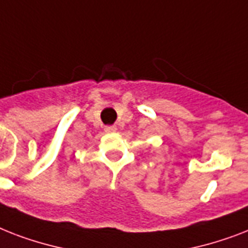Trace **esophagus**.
Segmentation results:
<instances>
[{"label": "esophagus", "mask_w": 248, "mask_h": 248, "mask_svg": "<svg viewBox=\"0 0 248 248\" xmlns=\"http://www.w3.org/2000/svg\"><path fill=\"white\" fill-rule=\"evenodd\" d=\"M104 130H106V132H114V131L117 130V128L114 127V126H107Z\"/></svg>", "instance_id": "34e87169"}]
</instances>
